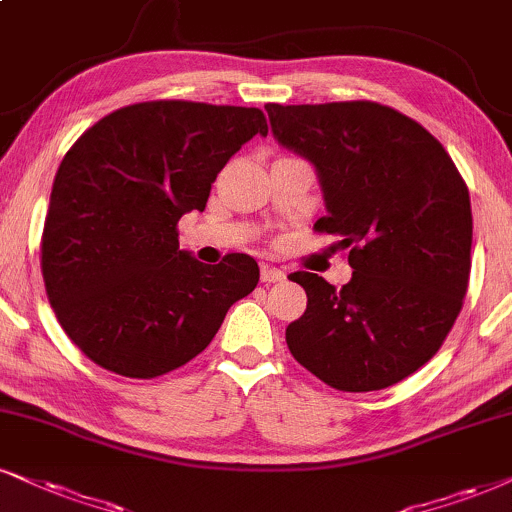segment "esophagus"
I'll use <instances>...</instances> for the list:
<instances>
[{"mask_svg":"<svg viewBox=\"0 0 512 512\" xmlns=\"http://www.w3.org/2000/svg\"><path fill=\"white\" fill-rule=\"evenodd\" d=\"M285 280V273H282L280 268H273V266H261V282H266V285H273V282H282Z\"/></svg>","mask_w":512,"mask_h":512,"instance_id":"obj_1","label":"esophagus"}]
</instances>
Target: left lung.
<instances>
[{
    "label": "left lung",
    "mask_w": 512,
    "mask_h": 512,
    "mask_svg": "<svg viewBox=\"0 0 512 512\" xmlns=\"http://www.w3.org/2000/svg\"><path fill=\"white\" fill-rule=\"evenodd\" d=\"M282 147L318 173L315 230L349 249L337 289L289 275L308 306L287 327L292 356L339 391H375L422 368L456 323L470 280L468 185L437 137L375 102L266 104Z\"/></svg>",
    "instance_id": "left-lung-1"
}]
</instances>
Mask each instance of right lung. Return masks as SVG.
<instances>
[{
    "label": "right lung",
    "mask_w": 512,
    "mask_h": 512,
    "mask_svg": "<svg viewBox=\"0 0 512 512\" xmlns=\"http://www.w3.org/2000/svg\"><path fill=\"white\" fill-rule=\"evenodd\" d=\"M263 111L142 102L109 113L63 156L42 232V277L63 332L90 361L151 380L199 356L258 285V263L206 266L180 249L178 220L204 211L225 163Z\"/></svg>",
    "instance_id": "add662e5"
}]
</instances>
